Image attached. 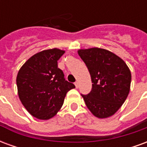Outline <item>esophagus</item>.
Masks as SVG:
<instances>
[{"instance_id":"obj_1","label":"esophagus","mask_w":147,"mask_h":147,"mask_svg":"<svg viewBox=\"0 0 147 147\" xmlns=\"http://www.w3.org/2000/svg\"><path fill=\"white\" fill-rule=\"evenodd\" d=\"M75 86H76V88H78V87H79V82H76V83H75Z\"/></svg>"}]
</instances>
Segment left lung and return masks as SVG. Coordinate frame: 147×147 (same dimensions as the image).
<instances>
[{
  "label": "left lung",
  "mask_w": 147,
  "mask_h": 147,
  "mask_svg": "<svg viewBox=\"0 0 147 147\" xmlns=\"http://www.w3.org/2000/svg\"><path fill=\"white\" fill-rule=\"evenodd\" d=\"M78 54L89 70L92 90L83 95L94 117L105 119L119 110L129 94L131 74L126 63L105 49H80Z\"/></svg>",
  "instance_id": "1"
}]
</instances>
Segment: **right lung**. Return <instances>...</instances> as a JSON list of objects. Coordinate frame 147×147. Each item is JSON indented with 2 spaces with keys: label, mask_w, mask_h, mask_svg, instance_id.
I'll list each match as a JSON object with an SVG mask.
<instances>
[{
  "label": "right lung",
  "mask_w": 147,
  "mask_h": 147,
  "mask_svg": "<svg viewBox=\"0 0 147 147\" xmlns=\"http://www.w3.org/2000/svg\"><path fill=\"white\" fill-rule=\"evenodd\" d=\"M65 51L57 48L38 52L27 60L16 77L18 95L27 112L39 120H49L76 86L64 80L57 61Z\"/></svg>",
  "instance_id": "obj_1"
}]
</instances>
